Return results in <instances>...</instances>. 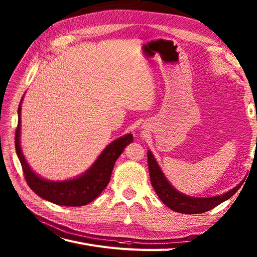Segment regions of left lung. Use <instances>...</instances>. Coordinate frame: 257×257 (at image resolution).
<instances>
[{
	"instance_id": "obj_1",
	"label": "left lung",
	"mask_w": 257,
	"mask_h": 257,
	"mask_svg": "<svg viewBox=\"0 0 257 257\" xmlns=\"http://www.w3.org/2000/svg\"><path fill=\"white\" fill-rule=\"evenodd\" d=\"M148 167L151 184L160 200L171 210L184 213V214H198V213L210 211L213 207L221 204L222 202L230 199L241 187V184H238L228 192L222 195L212 196V198H193V196L180 193L169 183L165 174L162 173L159 166H158L154 156H152L151 151H148Z\"/></svg>"
}]
</instances>
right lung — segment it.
<instances>
[{"mask_svg": "<svg viewBox=\"0 0 257 257\" xmlns=\"http://www.w3.org/2000/svg\"><path fill=\"white\" fill-rule=\"evenodd\" d=\"M21 102L19 106V122L15 130V150L21 161L25 180L30 188L38 196L58 205L81 206L94 201L107 187L109 180H110L114 162L122 154L125 146L133 141V135H125L108 145L105 150L101 152V155L98 157L94 165L83 176L68 180V181H47V180L40 178L36 173L33 172L30 166L27 165L23 154H22L20 145Z\"/></svg>", "mask_w": 257, "mask_h": 257, "instance_id": "obj_1", "label": "right lung"}]
</instances>
